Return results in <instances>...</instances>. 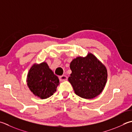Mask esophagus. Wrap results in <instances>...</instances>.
<instances>
[{"mask_svg": "<svg viewBox=\"0 0 132 132\" xmlns=\"http://www.w3.org/2000/svg\"><path fill=\"white\" fill-rule=\"evenodd\" d=\"M59 80H60L61 81H66L67 79H68V77L64 76V75H63V76H61L59 77Z\"/></svg>", "mask_w": 132, "mask_h": 132, "instance_id": "34e87169", "label": "esophagus"}]
</instances>
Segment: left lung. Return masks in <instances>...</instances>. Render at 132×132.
<instances>
[{"label":"left lung","instance_id":"left-lung-1","mask_svg":"<svg viewBox=\"0 0 132 132\" xmlns=\"http://www.w3.org/2000/svg\"><path fill=\"white\" fill-rule=\"evenodd\" d=\"M72 71L68 80L75 93L86 99H92L102 92L107 81L105 66L93 54L77 57L70 65Z\"/></svg>","mask_w":132,"mask_h":132}]
</instances>
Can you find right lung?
Returning <instances> with one entry per match:
<instances>
[{"instance_id":"1","label":"right lung","mask_w":132,"mask_h":132,"mask_svg":"<svg viewBox=\"0 0 132 132\" xmlns=\"http://www.w3.org/2000/svg\"><path fill=\"white\" fill-rule=\"evenodd\" d=\"M27 81L31 91L41 99L53 95L59 84L58 77L46 62L34 64L28 72Z\"/></svg>"}]
</instances>
